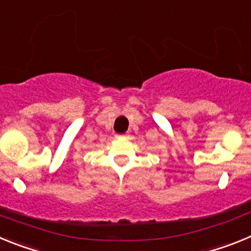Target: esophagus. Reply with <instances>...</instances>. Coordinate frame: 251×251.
<instances>
[{
  "label": "esophagus",
  "instance_id": "esophagus-1",
  "mask_svg": "<svg viewBox=\"0 0 251 251\" xmlns=\"http://www.w3.org/2000/svg\"><path fill=\"white\" fill-rule=\"evenodd\" d=\"M117 137H124V136H117Z\"/></svg>",
  "mask_w": 251,
  "mask_h": 251
}]
</instances>
